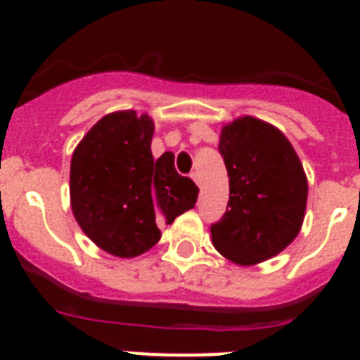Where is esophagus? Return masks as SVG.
Wrapping results in <instances>:
<instances>
[{"label":"esophagus","instance_id":"obj_1","mask_svg":"<svg viewBox=\"0 0 360 360\" xmlns=\"http://www.w3.org/2000/svg\"><path fill=\"white\" fill-rule=\"evenodd\" d=\"M191 178H193V180H195L196 186H202V178H200V174L196 173V171H195V173H191Z\"/></svg>","mask_w":360,"mask_h":360}]
</instances>
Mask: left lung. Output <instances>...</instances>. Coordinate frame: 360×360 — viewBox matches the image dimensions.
<instances>
[{
	"label": "left lung",
	"instance_id": "1",
	"mask_svg": "<svg viewBox=\"0 0 360 360\" xmlns=\"http://www.w3.org/2000/svg\"><path fill=\"white\" fill-rule=\"evenodd\" d=\"M229 174L227 211L211 225L216 250L238 265L281 252L297 236L308 186L294 148L274 126L243 117L221 129Z\"/></svg>",
	"mask_w": 360,
	"mask_h": 360
}]
</instances>
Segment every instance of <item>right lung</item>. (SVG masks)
Listing matches in <instances>:
<instances>
[{"label": "right lung", "mask_w": 360, "mask_h": 360, "mask_svg": "<svg viewBox=\"0 0 360 360\" xmlns=\"http://www.w3.org/2000/svg\"><path fill=\"white\" fill-rule=\"evenodd\" d=\"M155 126L148 115L103 117L75 148L70 167L72 211L84 234L106 252L133 257L160 240L158 224H173L195 207L198 187L174 169V155H151Z\"/></svg>", "instance_id": "right-lung-1"}]
</instances>
